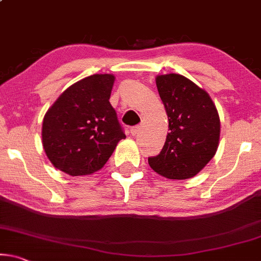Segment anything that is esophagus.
<instances>
[{
    "mask_svg": "<svg viewBox=\"0 0 261 261\" xmlns=\"http://www.w3.org/2000/svg\"><path fill=\"white\" fill-rule=\"evenodd\" d=\"M141 130H142V127L140 126V125H136V126L131 127L130 133H131V135H133V136H136V135H138V134L141 133Z\"/></svg>",
    "mask_w": 261,
    "mask_h": 261,
    "instance_id": "esophagus-1",
    "label": "esophagus"
}]
</instances>
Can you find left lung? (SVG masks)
Listing matches in <instances>:
<instances>
[{"instance_id":"obj_1","label":"left lung","mask_w":261,"mask_h":261,"mask_svg":"<svg viewBox=\"0 0 261 261\" xmlns=\"http://www.w3.org/2000/svg\"><path fill=\"white\" fill-rule=\"evenodd\" d=\"M169 133L159 155L148 159L158 174L184 180L198 174L216 154L221 124L209 94L179 74L156 77Z\"/></svg>"}]
</instances>
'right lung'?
Segmentation results:
<instances>
[{
    "mask_svg": "<svg viewBox=\"0 0 261 261\" xmlns=\"http://www.w3.org/2000/svg\"><path fill=\"white\" fill-rule=\"evenodd\" d=\"M114 76L95 74L65 89L45 114L43 147L52 165L69 175H88L125 138L110 102Z\"/></svg>",
    "mask_w": 261,
    "mask_h": 261,
    "instance_id": "1",
    "label": "right lung"
}]
</instances>
